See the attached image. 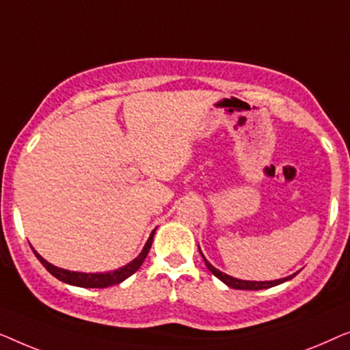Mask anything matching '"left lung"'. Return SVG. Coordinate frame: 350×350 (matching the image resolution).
<instances>
[{"instance_id": "8db88e82", "label": "left lung", "mask_w": 350, "mask_h": 350, "mask_svg": "<svg viewBox=\"0 0 350 350\" xmlns=\"http://www.w3.org/2000/svg\"><path fill=\"white\" fill-rule=\"evenodd\" d=\"M200 254H201V250H200ZM201 255H203V254H201ZM203 260H204L206 267H208L209 271L213 273L215 278H219L220 280H222V282H225L226 285H228V287L236 288V290H262V288H269V287H274V285H279V284L285 282V280L292 279L293 275H295L293 274V275H288V278L278 279V280H267V282H255V280H239V279H236V278H231V275L225 274L222 271H219V269H215L213 265H211L208 260L204 258V255H203Z\"/></svg>"}]
</instances>
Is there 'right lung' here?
<instances>
[{
  "mask_svg": "<svg viewBox=\"0 0 350 350\" xmlns=\"http://www.w3.org/2000/svg\"><path fill=\"white\" fill-rule=\"evenodd\" d=\"M154 234H155V230L150 233L149 239H147V243L144 245V249H142V252L137 255V257L133 260L131 263H128L126 267L119 268V269H116V271H111V273L88 274V273L68 271V269L57 268V267H53V265L47 263L46 260H44L41 255L36 252V250H33V252H34V255H36V258L39 260V262L44 265V268H46L52 275H55L58 280H62V282L77 285V287H85V288H105V287H109V285L120 284L122 280L130 278L131 274H135L137 269H139L142 262H144L146 257H147V254H149L150 245H152V239H154Z\"/></svg>",
  "mask_w": 350,
  "mask_h": 350,
  "instance_id": "1",
  "label": "right lung"
}]
</instances>
